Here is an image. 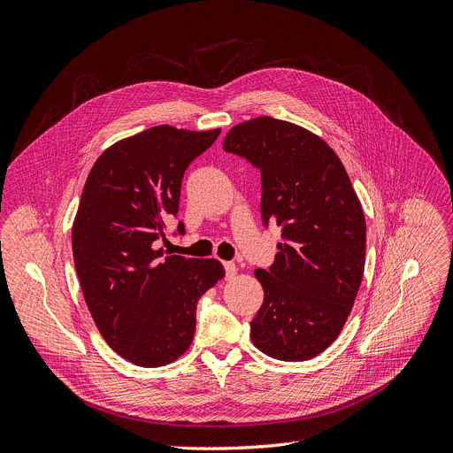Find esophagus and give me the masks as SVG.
Instances as JSON below:
<instances>
[{"mask_svg": "<svg viewBox=\"0 0 453 453\" xmlns=\"http://www.w3.org/2000/svg\"><path fill=\"white\" fill-rule=\"evenodd\" d=\"M223 267H225V277L226 279H232L237 273V265L234 262H223Z\"/></svg>", "mask_w": 453, "mask_h": 453, "instance_id": "34e87169", "label": "esophagus"}]
</instances>
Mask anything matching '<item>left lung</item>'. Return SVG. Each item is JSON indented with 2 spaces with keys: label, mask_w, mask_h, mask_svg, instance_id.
Here are the masks:
<instances>
[{
  "label": "left lung",
  "mask_w": 453,
  "mask_h": 453,
  "mask_svg": "<svg viewBox=\"0 0 453 453\" xmlns=\"http://www.w3.org/2000/svg\"><path fill=\"white\" fill-rule=\"evenodd\" d=\"M223 148L260 171L262 223L282 230L275 262L255 271L264 302L250 337L273 358H312L341 334L363 282V207L334 150L302 127L262 116Z\"/></svg>",
  "instance_id": "left-lung-1"
}]
</instances>
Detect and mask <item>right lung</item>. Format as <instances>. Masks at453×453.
<instances>
[{
    "mask_svg": "<svg viewBox=\"0 0 453 453\" xmlns=\"http://www.w3.org/2000/svg\"><path fill=\"white\" fill-rule=\"evenodd\" d=\"M218 135L153 127L111 146L87 176L73 225L76 275L107 344L137 366H165L191 346L198 300L225 275L216 258L158 248L186 169ZM176 232L186 234L182 221Z\"/></svg>",
    "mask_w": 453,
    "mask_h": 453,
    "instance_id": "1",
    "label": "right lung"
}]
</instances>
